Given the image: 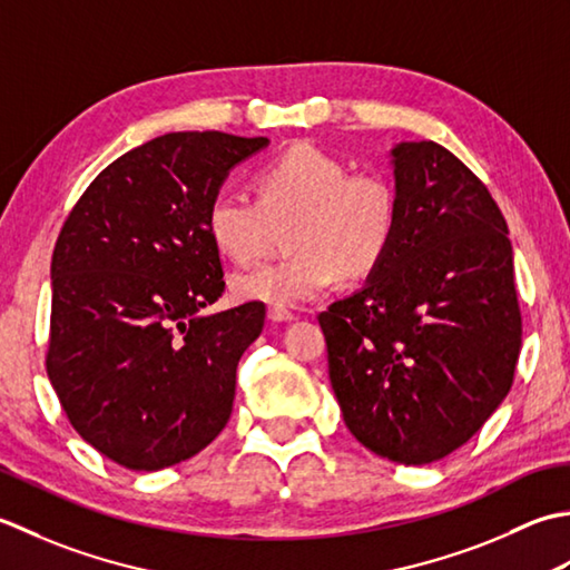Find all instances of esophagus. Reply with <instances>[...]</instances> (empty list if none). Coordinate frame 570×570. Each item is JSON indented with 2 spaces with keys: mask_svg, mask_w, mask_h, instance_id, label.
Listing matches in <instances>:
<instances>
[{
  "mask_svg": "<svg viewBox=\"0 0 570 570\" xmlns=\"http://www.w3.org/2000/svg\"><path fill=\"white\" fill-rule=\"evenodd\" d=\"M268 320L271 322H293L295 315L289 309H285V307H271L268 309Z\"/></svg>",
  "mask_w": 570,
  "mask_h": 570,
  "instance_id": "esophagus-1",
  "label": "esophagus"
}]
</instances>
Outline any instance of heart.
Segmentation results:
<instances>
[{
	"label": "heart",
	"instance_id": "1",
	"mask_svg": "<svg viewBox=\"0 0 570 570\" xmlns=\"http://www.w3.org/2000/svg\"><path fill=\"white\" fill-rule=\"evenodd\" d=\"M258 199L218 191L206 208V234L228 261L250 263L287 228L281 263L230 277L240 302L297 307L340 275L366 277L386 258L399 228V191L381 171H352L342 157L297 142L255 174Z\"/></svg>",
	"mask_w": 570,
	"mask_h": 570
}]
</instances>
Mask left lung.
<instances>
[{
  "label": "left lung",
  "mask_w": 570,
  "mask_h": 570,
  "mask_svg": "<svg viewBox=\"0 0 570 570\" xmlns=\"http://www.w3.org/2000/svg\"><path fill=\"white\" fill-rule=\"evenodd\" d=\"M399 228L352 297L317 317L352 435L401 464L450 455L512 389L521 350L507 220L443 145L391 149Z\"/></svg>",
  "instance_id": "left-lung-1"
}]
</instances>
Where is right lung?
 I'll return each instance as SVG.
<instances>
[{
  "label": "right lung",
  "instance_id": "1",
  "mask_svg": "<svg viewBox=\"0 0 570 570\" xmlns=\"http://www.w3.org/2000/svg\"><path fill=\"white\" fill-rule=\"evenodd\" d=\"M265 145L216 130L149 139L90 181L58 234L46 371L78 435L127 470L189 460L228 423L265 305L202 315L226 287L206 208Z\"/></svg>",
  "mask_w": 570,
  "mask_h": 570
}]
</instances>
